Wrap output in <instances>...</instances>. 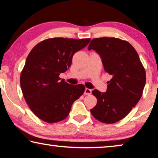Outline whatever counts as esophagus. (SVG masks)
<instances>
[{
	"label": "esophagus",
	"mask_w": 158,
	"mask_h": 158,
	"mask_svg": "<svg viewBox=\"0 0 158 158\" xmlns=\"http://www.w3.org/2000/svg\"><path fill=\"white\" fill-rule=\"evenodd\" d=\"M91 91H92V90H91V89L86 88L85 89V91H84V94H86V95H90V94H91Z\"/></svg>",
	"instance_id": "esophagus-1"
}]
</instances>
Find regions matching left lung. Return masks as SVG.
Instances as JSON below:
<instances>
[{
    "mask_svg": "<svg viewBox=\"0 0 158 158\" xmlns=\"http://www.w3.org/2000/svg\"><path fill=\"white\" fill-rule=\"evenodd\" d=\"M88 49L100 56L104 70L112 77L106 92L92 91L97 103L90 111L98 121L114 123L126 116L140 99L146 80L145 69L133 47L121 39H93Z\"/></svg>",
    "mask_w": 158,
    "mask_h": 158,
    "instance_id": "left-lung-1",
    "label": "left lung"
}]
</instances>
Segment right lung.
Masks as SVG:
<instances>
[{"label": "right lung", "instance_id": "1", "mask_svg": "<svg viewBox=\"0 0 158 158\" xmlns=\"http://www.w3.org/2000/svg\"><path fill=\"white\" fill-rule=\"evenodd\" d=\"M90 39L56 37L40 42L32 49L20 75L25 102L40 119L56 123L67 118L72 105L85 91L83 84L72 85L60 78L72 64L75 52Z\"/></svg>", "mask_w": 158, "mask_h": 158}]
</instances>
